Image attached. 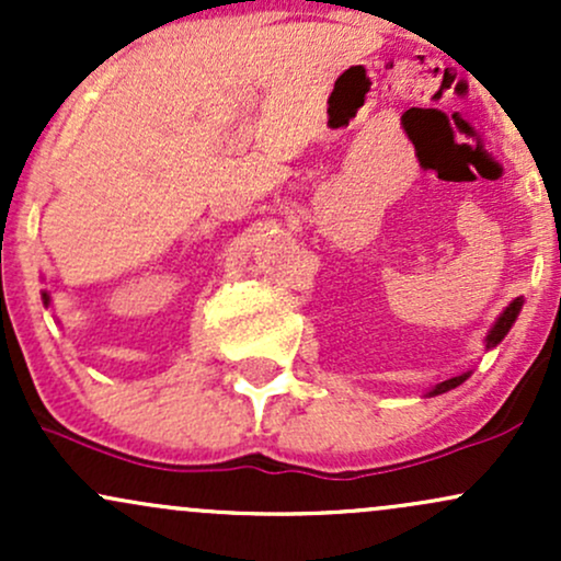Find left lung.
I'll list each match as a JSON object with an SVG mask.
<instances>
[{"instance_id":"left-lung-1","label":"left lung","mask_w":561,"mask_h":561,"mask_svg":"<svg viewBox=\"0 0 561 561\" xmlns=\"http://www.w3.org/2000/svg\"><path fill=\"white\" fill-rule=\"evenodd\" d=\"M519 308H523V298H514L512 302H508L506 306V311L501 313L499 319H495V324H493V330L488 332V337H485V347H495L501 343V340L506 337V332L512 330V324L514 321H517V317H519ZM469 377V371L467 375H459V377H450V379H446V382H440V385H435L433 390H430V396H440V392H448V390H454V388H459L461 382H465V379Z\"/></svg>"}]
</instances>
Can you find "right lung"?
Masks as SVG:
<instances>
[{
	"instance_id": "obj_1",
	"label": "right lung",
	"mask_w": 561,
	"mask_h": 561,
	"mask_svg": "<svg viewBox=\"0 0 561 561\" xmlns=\"http://www.w3.org/2000/svg\"><path fill=\"white\" fill-rule=\"evenodd\" d=\"M42 300H44V306H49V295L47 293H42Z\"/></svg>"
}]
</instances>
